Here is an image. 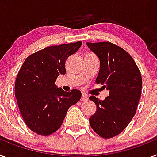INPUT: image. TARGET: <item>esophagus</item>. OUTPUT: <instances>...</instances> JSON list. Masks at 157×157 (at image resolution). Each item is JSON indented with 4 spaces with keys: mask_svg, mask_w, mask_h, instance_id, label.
Segmentation results:
<instances>
[{
    "mask_svg": "<svg viewBox=\"0 0 157 157\" xmlns=\"http://www.w3.org/2000/svg\"><path fill=\"white\" fill-rule=\"evenodd\" d=\"M88 101V98H87V96L84 94H82V97H81V101Z\"/></svg>",
    "mask_w": 157,
    "mask_h": 157,
    "instance_id": "34e87169",
    "label": "esophagus"
}]
</instances>
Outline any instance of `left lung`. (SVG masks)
<instances>
[{
    "mask_svg": "<svg viewBox=\"0 0 157 157\" xmlns=\"http://www.w3.org/2000/svg\"><path fill=\"white\" fill-rule=\"evenodd\" d=\"M86 44L100 59L96 83L109 91L103 101L94 96L89 98L97 106L90 124L102 138H112L120 134L134 117L141 94V75L133 59L121 47L110 42Z\"/></svg>",
    "mask_w": 157,
    "mask_h": 157,
    "instance_id": "8db88e82",
    "label": "left lung"
}]
</instances>
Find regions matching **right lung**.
<instances>
[{
    "label": "right lung",
    "mask_w": 157,
    "mask_h": 157,
    "mask_svg": "<svg viewBox=\"0 0 157 157\" xmlns=\"http://www.w3.org/2000/svg\"><path fill=\"white\" fill-rule=\"evenodd\" d=\"M81 45L78 41L47 47L30 55L17 74V105L27 126L37 134L48 136L58 130L68 109L81 98L78 90L66 92L55 84L59 75H65L66 60Z\"/></svg>",
    "instance_id": "1"
}]
</instances>
